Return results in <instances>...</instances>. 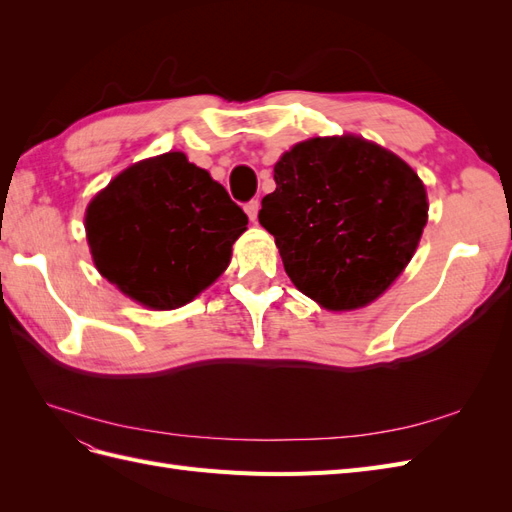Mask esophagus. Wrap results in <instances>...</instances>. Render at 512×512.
Returning <instances> with one entry per match:
<instances>
[{
	"label": "esophagus",
	"instance_id": "34e87169",
	"mask_svg": "<svg viewBox=\"0 0 512 512\" xmlns=\"http://www.w3.org/2000/svg\"><path fill=\"white\" fill-rule=\"evenodd\" d=\"M258 209H260L258 198H252L250 203H245V213L250 215V220H252V222H256V218H258Z\"/></svg>",
	"mask_w": 512,
	"mask_h": 512
}]
</instances>
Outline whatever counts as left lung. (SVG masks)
<instances>
[{
    "label": "left lung",
    "instance_id": "8db88e82",
    "mask_svg": "<svg viewBox=\"0 0 512 512\" xmlns=\"http://www.w3.org/2000/svg\"><path fill=\"white\" fill-rule=\"evenodd\" d=\"M258 222L292 284L327 309L367 305L406 269L427 224L425 185L359 136L312 138L273 168Z\"/></svg>",
    "mask_w": 512,
    "mask_h": 512
}]
</instances>
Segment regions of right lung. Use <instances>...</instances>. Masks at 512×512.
<instances>
[{
    "instance_id": "obj_1",
    "label": "right lung",
    "mask_w": 512,
    "mask_h": 512,
    "mask_svg": "<svg viewBox=\"0 0 512 512\" xmlns=\"http://www.w3.org/2000/svg\"><path fill=\"white\" fill-rule=\"evenodd\" d=\"M247 215L181 151L123 170L87 207L98 271L153 309H175L218 280Z\"/></svg>"
}]
</instances>
